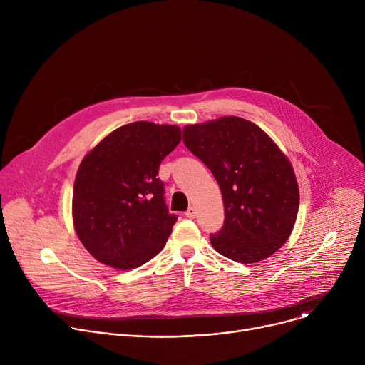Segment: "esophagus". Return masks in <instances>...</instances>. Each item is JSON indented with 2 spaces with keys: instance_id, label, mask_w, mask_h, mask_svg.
I'll list each match as a JSON object with an SVG mask.
<instances>
[{
  "instance_id": "1",
  "label": "esophagus",
  "mask_w": 365,
  "mask_h": 365,
  "mask_svg": "<svg viewBox=\"0 0 365 365\" xmlns=\"http://www.w3.org/2000/svg\"><path fill=\"white\" fill-rule=\"evenodd\" d=\"M187 218H195L196 217V210H195V207L193 206H190L189 207V210L186 211V214H185Z\"/></svg>"
}]
</instances>
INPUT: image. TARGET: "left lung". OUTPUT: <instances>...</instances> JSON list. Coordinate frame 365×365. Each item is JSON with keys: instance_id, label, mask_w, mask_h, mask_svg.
Returning a JSON list of instances; mask_svg holds the SVG:
<instances>
[{"instance_id": "obj_1", "label": "left lung", "mask_w": 365, "mask_h": 365, "mask_svg": "<svg viewBox=\"0 0 365 365\" xmlns=\"http://www.w3.org/2000/svg\"><path fill=\"white\" fill-rule=\"evenodd\" d=\"M183 143L218 182L225 206L212 247L242 264L262 262L289 238L299 211L290 162L258 125L224 117L183 128Z\"/></svg>"}]
</instances>
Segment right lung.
Wrapping results in <instances>:
<instances>
[{"label":"right lung","mask_w":365,"mask_h":365,"mask_svg":"<svg viewBox=\"0 0 365 365\" xmlns=\"http://www.w3.org/2000/svg\"><path fill=\"white\" fill-rule=\"evenodd\" d=\"M180 138L176 125L137 121L85 155L73 185V224L99 263L130 270L163 250L178 215L168 210L159 168Z\"/></svg>","instance_id":"right-lung-1"}]
</instances>
